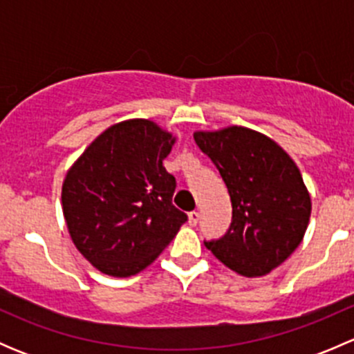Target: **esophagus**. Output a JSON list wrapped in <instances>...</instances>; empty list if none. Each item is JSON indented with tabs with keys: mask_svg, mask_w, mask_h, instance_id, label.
<instances>
[{
	"mask_svg": "<svg viewBox=\"0 0 354 354\" xmlns=\"http://www.w3.org/2000/svg\"><path fill=\"white\" fill-rule=\"evenodd\" d=\"M198 219H200V214L197 210H192V212L188 214V223H190V226H197Z\"/></svg>",
	"mask_w": 354,
	"mask_h": 354,
	"instance_id": "obj_1",
	"label": "esophagus"
}]
</instances>
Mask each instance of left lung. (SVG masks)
<instances>
[{
	"mask_svg": "<svg viewBox=\"0 0 354 354\" xmlns=\"http://www.w3.org/2000/svg\"><path fill=\"white\" fill-rule=\"evenodd\" d=\"M194 138L219 169L233 207L226 234L203 243L234 272L266 276L298 248L308 226L312 203L301 173L276 142L248 128Z\"/></svg>",
	"mask_w": 354,
	"mask_h": 354,
	"instance_id": "left-lung-1",
	"label": "left lung"
}]
</instances>
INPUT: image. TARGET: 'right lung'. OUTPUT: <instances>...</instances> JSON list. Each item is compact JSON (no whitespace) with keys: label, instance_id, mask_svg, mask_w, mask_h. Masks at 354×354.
I'll return each mask as SVG.
<instances>
[{"label":"right lung","instance_id":"add662e5","mask_svg":"<svg viewBox=\"0 0 354 354\" xmlns=\"http://www.w3.org/2000/svg\"><path fill=\"white\" fill-rule=\"evenodd\" d=\"M171 133L149 120L102 131L63 183L66 226L78 252L101 272L128 277L151 266L188 216L173 205L176 180L166 171Z\"/></svg>","mask_w":354,"mask_h":354}]
</instances>
